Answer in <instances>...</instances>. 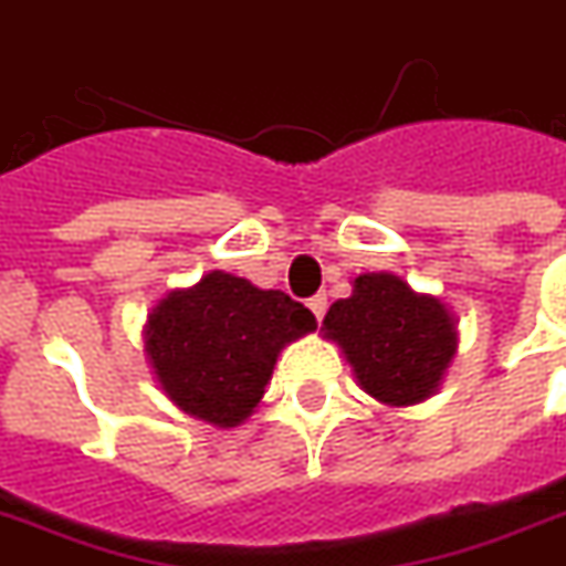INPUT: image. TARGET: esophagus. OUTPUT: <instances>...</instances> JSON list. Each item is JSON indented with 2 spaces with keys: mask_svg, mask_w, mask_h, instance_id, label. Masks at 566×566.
I'll return each mask as SVG.
<instances>
[{
  "mask_svg": "<svg viewBox=\"0 0 566 566\" xmlns=\"http://www.w3.org/2000/svg\"><path fill=\"white\" fill-rule=\"evenodd\" d=\"M310 310H313V315L315 318H318V322H322L324 318V313H327V295H315V297H310Z\"/></svg>",
  "mask_w": 566,
  "mask_h": 566,
  "instance_id": "1",
  "label": "esophagus"
}]
</instances>
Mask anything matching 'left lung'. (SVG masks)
I'll return each instance as SVG.
<instances>
[{
    "instance_id": "1",
    "label": "left lung",
    "mask_w": 566,
    "mask_h": 566,
    "mask_svg": "<svg viewBox=\"0 0 566 566\" xmlns=\"http://www.w3.org/2000/svg\"><path fill=\"white\" fill-rule=\"evenodd\" d=\"M322 339L339 348L366 396L413 407L440 389L461 331L440 295L416 292L392 271H366L352 280V295L333 301Z\"/></svg>"
}]
</instances>
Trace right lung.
I'll return each mask as SVG.
<instances>
[{"instance_id":"add662e5","label":"right lung","mask_w":566,"mask_h":566,"mask_svg":"<svg viewBox=\"0 0 566 566\" xmlns=\"http://www.w3.org/2000/svg\"><path fill=\"white\" fill-rule=\"evenodd\" d=\"M315 327V315L286 292L209 271L153 304L144 354L170 405L230 431L262 401L280 352Z\"/></svg>"}]
</instances>
